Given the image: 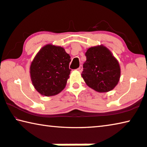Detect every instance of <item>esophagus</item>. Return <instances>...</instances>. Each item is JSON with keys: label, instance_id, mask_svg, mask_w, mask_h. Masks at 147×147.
Instances as JSON below:
<instances>
[{"label": "esophagus", "instance_id": "obj_1", "mask_svg": "<svg viewBox=\"0 0 147 147\" xmlns=\"http://www.w3.org/2000/svg\"><path fill=\"white\" fill-rule=\"evenodd\" d=\"M78 69V70L79 71H80V72H81V71H83V66H81V65H80V67H78V69Z\"/></svg>", "mask_w": 147, "mask_h": 147}]
</instances>
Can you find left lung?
Here are the masks:
<instances>
[{
  "label": "left lung",
  "mask_w": 147,
  "mask_h": 147,
  "mask_svg": "<svg viewBox=\"0 0 147 147\" xmlns=\"http://www.w3.org/2000/svg\"><path fill=\"white\" fill-rule=\"evenodd\" d=\"M85 56L81 76L87 86L98 92L114 89L119 81L121 69L111 51L102 45H97L88 49Z\"/></svg>",
  "instance_id": "obj_1"
}]
</instances>
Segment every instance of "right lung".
Segmentation results:
<instances>
[{
	"label": "right lung",
	"instance_id": "right-lung-1",
	"mask_svg": "<svg viewBox=\"0 0 147 147\" xmlns=\"http://www.w3.org/2000/svg\"><path fill=\"white\" fill-rule=\"evenodd\" d=\"M70 56L63 47L48 44L42 47L30 66L33 87L40 94L55 96L66 87L71 69Z\"/></svg>",
	"mask_w": 147,
	"mask_h": 147
}]
</instances>
